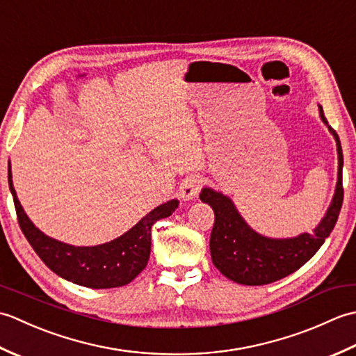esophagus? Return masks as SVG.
I'll return each mask as SVG.
<instances>
[{"label":"esophagus","mask_w":356,"mask_h":356,"mask_svg":"<svg viewBox=\"0 0 356 356\" xmlns=\"http://www.w3.org/2000/svg\"><path fill=\"white\" fill-rule=\"evenodd\" d=\"M202 185H203L202 176H199V174H190V176H186L182 180V184H180V188H179L180 197L184 200L195 199L200 193Z\"/></svg>","instance_id":"esophagus-1"}]
</instances>
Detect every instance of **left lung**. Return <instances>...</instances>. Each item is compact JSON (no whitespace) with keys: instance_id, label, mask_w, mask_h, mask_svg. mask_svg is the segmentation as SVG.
I'll return each mask as SVG.
<instances>
[{"instance_id":"obj_1","label":"left lung","mask_w":356,"mask_h":356,"mask_svg":"<svg viewBox=\"0 0 356 356\" xmlns=\"http://www.w3.org/2000/svg\"><path fill=\"white\" fill-rule=\"evenodd\" d=\"M324 124H329L320 107ZM338 149V182L334 200L327 214L316 226L314 234H301L295 238L274 240L254 232L240 217L234 203L226 195L203 188L200 200L214 209V226L209 249L214 266L238 284L263 286L282 280L298 270L309 261L335 228L343 207V149L337 131L329 125Z\"/></svg>"}]
</instances>
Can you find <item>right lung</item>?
Here are the masks:
<instances>
[{"instance_id":"obj_1","label":"right lung","mask_w":356,"mask_h":356,"mask_svg":"<svg viewBox=\"0 0 356 356\" xmlns=\"http://www.w3.org/2000/svg\"><path fill=\"white\" fill-rule=\"evenodd\" d=\"M9 186L13 195L19 228L45 266L69 282L92 287L125 286L145 269L151 251V228L161 218L177 208V200H170L154 208L124 236L99 246H72L45 236L29 220L12 185L9 163Z\"/></svg>"}]
</instances>
